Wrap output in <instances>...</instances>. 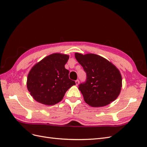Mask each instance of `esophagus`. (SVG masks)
I'll list each match as a JSON object with an SVG mask.
<instances>
[{
    "label": "esophagus",
    "instance_id": "1",
    "mask_svg": "<svg viewBox=\"0 0 147 147\" xmlns=\"http://www.w3.org/2000/svg\"><path fill=\"white\" fill-rule=\"evenodd\" d=\"M75 83H76V85L78 86V85L79 84V83H80V81H79V80H76V81H75Z\"/></svg>",
    "mask_w": 147,
    "mask_h": 147
}]
</instances>
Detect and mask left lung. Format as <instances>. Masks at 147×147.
<instances>
[{"label": "left lung", "mask_w": 147, "mask_h": 147, "mask_svg": "<svg viewBox=\"0 0 147 147\" xmlns=\"http://www.w3.org/2000/svg\"><path fill=\"white\" fill-rule=\"evenodd\" d=\"M86 73V81L79 85L85 102L92 107H102L118 98L122 87L119 70L105 58L93 54H75Z\"/></svg>", "instance_id": "1"}]
</instances>
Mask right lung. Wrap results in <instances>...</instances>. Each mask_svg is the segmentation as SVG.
I'll return each mask as SVG.
<instances>
[{"mask_svg":"<svg viewBox=\"0 0 147 147\" xmlns=\"http://www.w3.org/2000/svg\"><path fill=\"white\" fill-rule=\"evenodd\" d=\"M69 55L53 54L47 56L32 67L27 78V87L37 102L54 105L61 101L66 91L75 82L69 78L64 65Z\"/></svg>","mask_w":147,"mask_h":147,"instance_id":"add662e5","label":"right lung"}]
</instances>
